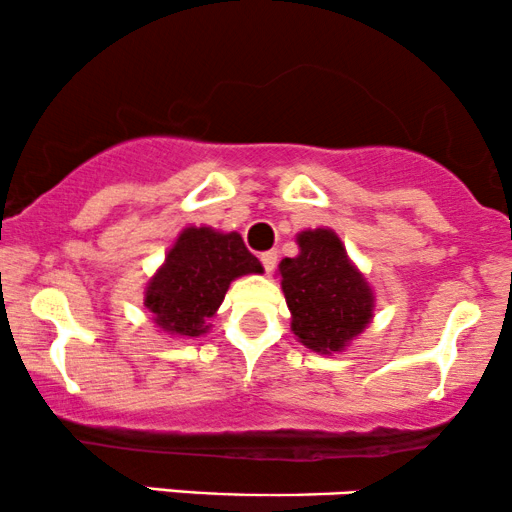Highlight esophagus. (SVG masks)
Here are the masks:
<instances>
[{
	"instance_id": "obj_1",
	"label": "esophagus",
	"mask_w": 512,
	"mask_h": 512,
	"mask_svg": "<svg viewBox=\"0 0 512 512\" xmlns=\"http://www.w3.org/2000/svg\"><path fill=\"white\" fill-rule=\"evenodd\" d=\"M261 263L266 268V273H270L275 268V263H278V254L275 251H266V254H261Z\"/></svg>"
}]
</instances>
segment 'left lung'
I'll use <instances>...</instances> for the list:
<instances>
[{"mask_svg": "<svg viewBox=\"0 0 512 512\" xmlns=\"http://www.w3.org/2000/svg\"><path fill=\"white\" fill-rule=\"evenodd\" d=\"M297 244L299 256L280 263L294 335L314 352L345 350L369 326L374 292L333 230H306L297 234Z\"/></svg>", "mask_w": 512, "mask_h": 512, "instance_id": "left-lung-1", "label": "left lung"}]
</instances>
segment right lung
I'll return each instance as SVG.
<instances>
[{
  "label": "right lung",
  "mask_w": 512,
  "mask_h": 512,
  "mask_svg": "<svg viewBox=\"0 0 512 512\" xmlns=\"http://www.w3.org/2000/svg\"><path fill=\"white\" fill-rule=\"evenodd\" d=\"M263 273L237 232L186 227L146 287V309L162 330L184 338L206 333L234 278Z\"/></svg>",
  "instance_id": "right-lung-1"
}]
</instances>
